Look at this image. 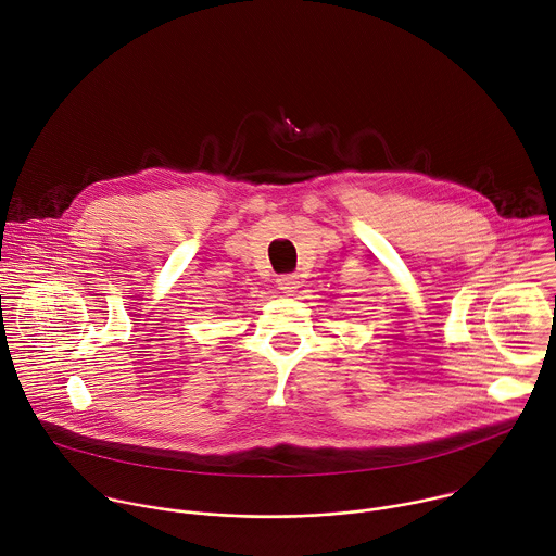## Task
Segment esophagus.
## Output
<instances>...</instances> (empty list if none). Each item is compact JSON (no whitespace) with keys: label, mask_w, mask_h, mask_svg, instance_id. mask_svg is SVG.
Here are the masks:
<instances>
[{"label":"esophagus","mask_w":556,"mask_h":556,"mask_svg":"<svg viewBox=\"0 0 556 556\" xmlns=\"http://www.w3.org/2000/svg\"><path fill=\"white\" fill-rule=\"evenodd\" d=\"M277 283H279V288L283 290V292H294L296 288H299V277L296 275H283V277H279L277 279Z\"/></svg>","instance_id":"esophagus-1"}]
</instances>
